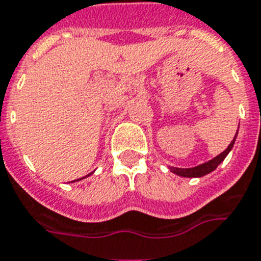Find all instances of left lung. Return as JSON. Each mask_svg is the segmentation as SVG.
I'll return each mask as SVG.
<instances>
[{"label": "left lung", "mask_w": 261, "mask_h": 261, "mask_svg": "<svg viewBox=\"0 0 261 261\" xmlns=\"http://www.w3.org/2000/svg\"><path fill=\"white\" fill-rule=\"evenodd\" d=\"M234 140H236V136H234V139L232 140V143L228 145L227 149L224 150V152H221V153L219 154V156L215 157V159L208 161V163H204V164L195 168H187V169H182V168H171V171L173 172V173L178 174V176H182V177H201L204 174L212 172L213 169H216L217 165L220 164L221 161L227 157V154L229 153V150L232 149V146H233L234 144Z\"/></svg>", "instance_id": "8db88e82"}]
</instances>
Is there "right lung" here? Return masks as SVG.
Instances as JSON below:
<instances>
[{
	"label": "right lung",
	"mask_w": 261,
	"mask_h": 261,
	"mask_svg": "<svg viewBox=\"0 0 261 261\" xmlns=\"http://www.w3.org/2000/svg\"><path fill=\"white\" fill-rule=\"evenodd\" d=\"M88 176H89V174H88Z\"/></svg>",
	"instance_id": "add662e5"
}]
</instances>
